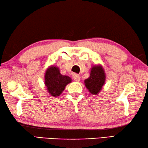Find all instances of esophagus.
Instances as JSON below:
<instances>
[{
	"instance_id": "34e87169",
	"label": "esophagus",
	"mask_w": 148,
	"mask_h": 148,
	"mask_svg": "<svg viewBox=\"0 0 148 148\" xmlns=\"http://www.w3.org/2000/svg\"><path fill=\"white\" fill-rule=\"evenodd\" d=\"M72 77H73L74 80L77 81V82H79L80 81V76L77 74H74L73 76H72Z\"/></svg>"
}]
</instances>
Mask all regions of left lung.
<instances>
[{
	"label": "left lung",
	"mask_w": 148,
	"mask_h": 148,
	"mask_svg": "<svg viewBox=\"0 0 148 148\" xmlns=\"http://www.w3.org/2000/svg\"><path fill=\"white\" fill-rule=\"evenodd\" d=\"M106 79V74L102 66L95 65L91 68L89 77L84 81V85L91 94L97 95L105 84Z\"/></svg>",
	"instance_id": "left-lung-1"
}]
</instances>
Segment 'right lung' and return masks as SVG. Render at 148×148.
Returning a JSON list of instances; mask_svg holds the SVG:
<instances>
[{
	"label": "right lung",
	"instance_id": "add662e5",
	"mask_svg": "<svg viewBox=\"0 0 148 148\" xmlns=\"http://www.w3.org/2000/svg\"><path fill=\"white\" fill-rule=\"evenodd\" d=\"M72 82V79L65 75H62L58 67L50 65L47 68L45 74V84L47 92L54 97L61 95L65 86Z\"/></svg>",
	"mask_w": 148,
	"mask_h": 148
}]
</instances>
